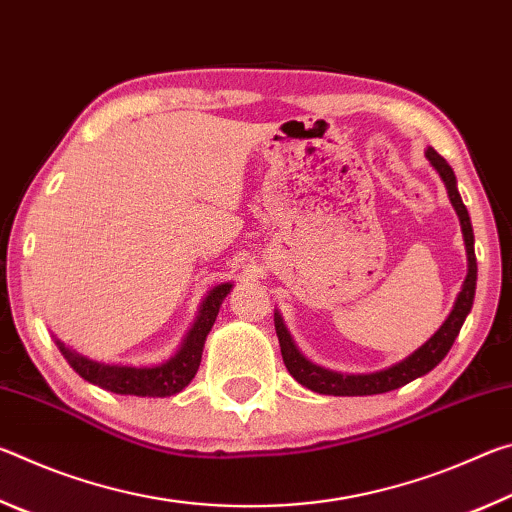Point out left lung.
Instances as JSON below:
<instances>
[{
	"mask_svg": "<svg viewBox=\"0 0 512 512\" xmlns=\"http://www.w3.org/2000/svg\"><path fill=\"white\" fill-rule=\"evenodd\" d=\"M427 160L431 162V167L438 171V176L443 178V183L447 187V196L452 201L454 210L458 214V221H461V230H463V241H465V253H467V277L463 282V289L458 293V298L454 302L452 314L447 316V320L431 339L422 345V348L415 350L409 357L402 359L400 363H395L391 368L377 370V372H368V375H345V372H334L327 368H320L316 363H311L300 354V350L293 343L289 329L284 327V320L280 314H275V332H277V341H280V350H282V359L284 366H287L289 375L302 384L309 391L320 393V395H343V397H354V395H379V393H388L395 391L409 381L418 379L422 375H427L433 368L438 366L440 361L447 357L449 348H452L458 332L465 323L467 314H470L472 302H474V291H476V255H474V232H472V221L470 214H467V207L463 205V198L458 194L456 187V176L452 167H449L447 160L443 155H438L436 151L427 149Z\"/></svg>",
	"mask_w": 512,
	"mask_h": 512,
	"instance_id": "8db88e82",
	"label": "left lung"
}]
</instances>
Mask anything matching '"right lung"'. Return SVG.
<instances>
[{"label":"right lung","mask_w":512,"mask_h":512,"mask_svg":"<svg viewBox=\"0 0 512 512\" xmlns=\"http://www.w3.org/2000/svg\"><path fill=\"white\" fill-rule=\"evenodd\" d=\"M230 289L232 284L225 282L207 293L183 345H180L178 352L173 354L171 359L158 363V366H115V363H101L83 357V354L67 348V345L60 341H56V345L58 350L63 352L69 366L79 372L85 381H90V384L99 388H106L110 393L137 397L176 395L194 379L198 366H201L205 339L207 334H210L214 320L219 316L221 302L228 296Z\"/></svg>","instance_id":"add662e5"}]
</instances>
